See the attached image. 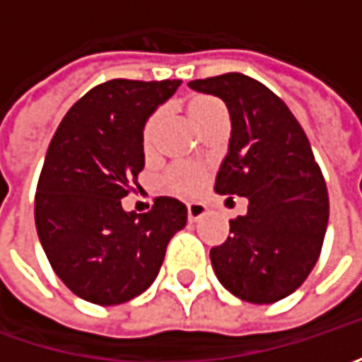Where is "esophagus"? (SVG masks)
<instances>
[{"label":"esophagus","instance_id":"1","mask_svg":"<svg viewBox=\"0 0 362 362\" xmlns=\"http://www.w3.org/2000/svg\"><path fill=\"white\" fill-rule=\"evenodd\" d=\"M207 214V207L199 202H191L187 203V217L189 221H197V219H202L203 216Z\"/></svg>","mask_w":362,"mask_h":362}]
</instances>
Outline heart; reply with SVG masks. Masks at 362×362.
<instances>
[{
    "label": "heart",
    "instance_id": "obj_1",
    "mask_svg": "<svg viewBox=\"0 0 362 362\" xmlns=\"http://www.w3.org/2000/svg\"><path fill=\"white\" fill-rule=\"evenodd\" d=\"M187 110L189 120L202 131L205 129L209 122H214L217 117H223L226 115V108L223 105L214 98V96H207V94H195L191 96L185 105ZM160 122V112L151 115L148 120L145 122V129H143V146L145 151L153 148L155 143V134L159 129ZM203 183V169L195 163H181V165H175L173 169H169V173L165 177V187L169 189L171 193H179V195H191L195 193L197 189L202 187Z\"/></svg>",
    "mask_w": 362,
    "mask_h": 362
}]
</instances>
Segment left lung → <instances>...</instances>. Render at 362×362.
I'll return each mask as SVG.
<instances>
[{
	"instance_id": "left-lung-1",
	"label": "left lung",
	"mask_w": 362,
	"mask_h": 362,
	"mask_svg": "<svg viewBox=\"0 0 362 362\" xmlns=\"http://www.w3.org/2000/svg\"><path fill=\"white\" fill-rule=\"evenodd\" d=\"M189 88L228 106L231 136L216 193L247 199L230 238L211 247L217 280L245 302H278L308 278L327 233L328 193L310 143L290 108L254 78L230 72Z\"/></svg>"
}]
</instances>
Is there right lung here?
<instances>
[{
    "label": "right lung",
    "instance_id": "right-lung-1",
    "mask_svg": "<svg viewBox=\"0 0 362 362\" xmlns=\"http://www.w3.org/2000/svg\"><path fill=\"white\" fill-rule=\"evenodd\" d=\"M181 80H108L68 110L35 191V230L58 278L76 296L115 306L155 282L185 203L159 197L148 214L120 199L145 167L143 129Z\"/></svg>",
    "mask_w": 362,
    "mask_h": 362
}]
</instances>
